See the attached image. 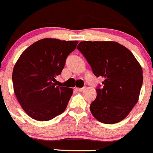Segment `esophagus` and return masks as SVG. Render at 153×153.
I'll return each mask as SVG.
<instances>
[{
	"label": "esophagus",
	"instance_id": "1",
	"mask_svg": "<svg viewBox=\"0 0 153 153\" xmlns=\"http://www.w3.org/2000/svg\"><path fill=\"white\" fill-rule=\"evenodd\" d=\"M85 89V88L83 87V88H76V90L78 91V92H83V91Z\"/></svg>",
	"mask_w": 153,
	"mask_h": 153
}]
</instances>
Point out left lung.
Wrapping results in <instances>:
<instances>
[{
    "label": "left lung",
    "instance_id": "8db88e82",
    "mask_svg": "<svg viewBox=\"0 0 153 153\" xmlns=\"http://www.w3.org/2000/svg\"><path fill=\"white\" fill-rule=\"evenodd\" d=\"M77 49L94 75L104 78L89 109L100 122L115 124L124 119L137 104L143 84V71L133 54L114 41H81Z\"/></svg>",
    "mask_w": 153,
    "mask_h": 153
}]
</instances>
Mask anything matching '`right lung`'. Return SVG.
<instances>
[{
    "label": "right lung",
    "instance_id": "add662e5",
    "mask_svg": "<svg viewBox=\"0 0 153 153\" xmlns=\"http://www.w3.org/2000/svg\"><path fill=\"white\" fill-rule=\"evenodd\" d=\"M78 43L44 38L29 46L18 58L12 72L14 92L33 119L49 121L67 108L73 89L56 86L55 78L61 75Z\"/></svg>",
    "mask_w": 153,
    "mask_h": 153
}]
</instances>
